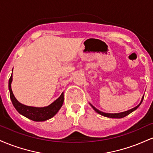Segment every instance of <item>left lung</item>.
<instances>
[{"label": "left lung", "mask_w": 153, "mask_h": 153, "mask_svg": "<svg viewBox=\"0 0 153 153\" xmlns=\"http://www.w3.org/2000/svg\"><path fill=\"white\" fill-rule=\"evenodd\" d=\"M143 99H144V96L143 97V99L141 100V102H140L139 104L136 107H134V108H131L130 110H128V111H124V112H121V113H117V114H109V113H104V112H102L101 111H99V109H97L96 108H95V107L93 106L92 104H91V106H92V108H94V109L96 111V112H97L98 114H99L103 116V117H108V118H116V119H120V118H123V117H126V116L129 115V114L131 113L132 111H134V110H136L137 108H138L139 106H140V104H141L142 102H143Z\"/></svg>", "instance_id": "1"}]
</instances>
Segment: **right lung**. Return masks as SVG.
Here are the masks:
<instances>
[{"mask_svg":"<svg viewBox=\"0 0 153 153\" xmlns=\"http://www.w3.org/2000/svg\"><path fill=\"white\" fill-rule=\"evenodd\" d=\"M13 76H10L8 80V89L10 91V98L13 106L19 114L24 116L26 118L34 122H44L54 117L60 109L64 101V94L62 93L60 96L57 100L45 107H34L22 104L17 101L11 90V82Z\"/></svg>","mask_w":153,"mask_h":153,"instance_id":"right-lung-1","label":"right lung"}]
</instances>
